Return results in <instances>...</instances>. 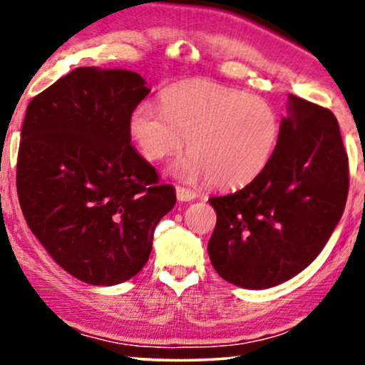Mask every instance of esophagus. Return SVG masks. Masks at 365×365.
Segmentation results:
<instances>
[{"label":"esophagus","mask_w":365,"mask_h":365,"mask_svg":"<svg viewBox=\"0 0 365 365\" xmlns=\"http://www.w3.org/2000/svg\"><path fill=\"white\" fill-rule=\"evenodd\" d=\"M176 196H178L179 201L186 202V201H192V199L196 197V192H194L192 189L178 186V187H176Z\"/></svg>","instance_id":"obj_1"}]
</instances>
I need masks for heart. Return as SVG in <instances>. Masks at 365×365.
Segmentation results:
<instances>
[{
    "label": "heart",
    "mask_w": 365,
    "mask_h": 365,
    "mask_svg": "<svg viewBox=\"0 0 365 365\" xmlns=\"http://www.w3.org/2000/svg\"><path fill=\"white\" fill-rule=\"evenodd\" d=\"M129 134L148 161L189 156L174 173L186 181L207 178L214 187L236 189L254 181L271 161L279 119L266 99L211 81L166 89L161 109L141 103L129 116Z\"/></svg>",
    "instance_id": "b5f03b06"
}]
</instances>
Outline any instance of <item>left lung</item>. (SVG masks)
<instances>
[{
  "label": "left lung",
  "mask_w": 365,
  "mask_h": 365,
  "mask_svg": "<svg viewBox=\"0 0 365 365\" xmlns=\"http://www.w3.org/2000/svg\"><path fill=\"white\" fill-rule=\"evenodd\" d=\"M271 161L239 191L209 199L217 214L207 252L234 286L266 289L304 271L336 229L349 158L331 109L291 96Z\"/></svg>",
  "instance_id": "8db88e82"
}]
</instances>
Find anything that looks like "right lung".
<instances>
[{"mask_svg":"<svg viewBox=\"0 0 365 365\" xmlns=\"http://www.w3.org/2000/svg\"><path fill=\"white\" fill-rule=\"evenodd\" d=\"M148 93L133 71L76 68L26 108L16 164L24 219L64 271L93 286L136 276L176 204L131 146L129 116Z\"/></svg>","mask_w":365,"mask_h":365,"instance_id":"add662e5","label":"right lung"}]
</instances>
